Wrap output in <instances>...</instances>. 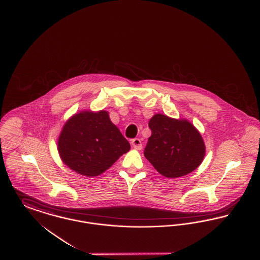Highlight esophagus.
<instances>
[{
  "label": "esophagus",
  "mask_w": 260,
  "mask_h": 260,
  "mask_svg": "<svg viewBox=\"0 0 260 260\" xmlns=\"http://www.w3.org/2000/svg\"><path fill=\"white\" fill-rule=\"evenodd\" d=\"M132 144H133L134 148L136 149V150H140L142 148V142L139 138H134L132 140Z\"/></svg>",
  "instance_id": "obj_1"
}]
</instances>
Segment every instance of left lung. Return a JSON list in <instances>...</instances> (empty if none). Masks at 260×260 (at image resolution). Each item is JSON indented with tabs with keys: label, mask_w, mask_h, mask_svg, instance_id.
Instances as JSON below:
<instances>
[{
	"label": "left lung",
	"mask_w": 260,
	"mask_h": 260,
	"mask_svg": "<svg viewBox=\"0 0 260 260\" xmlns=\"http://www.w3.org/2000/svg\"><path fill=\"white\" fill-rule=\"evenodd\" d=\"M151 136L144 156L166 177L175 178L195 171L205 156L203 138L186 120L157 114L149 122Z\"/></svg>",
	"instance_id": "8db88e82"
}]
</instances>
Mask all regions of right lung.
Instances as JSON below:
<instances>
[{
  "label": "right lung",
  "instance_id": "obj_1",
  "mask_svg": "<svg viewBox=\"0 0 260 260\" xmlns=\"http://www.w3.org/2000/svg\"><path fill=\"white\" fill-rule=\"evenodd\" d=\"M129 148L106 111L76 114L64 124L58 139L62 161L86 176L105 172Z\"/></svg>",
  "mask_w": 260,
  "mask_h": 260
}]
</instances>
